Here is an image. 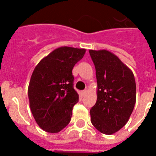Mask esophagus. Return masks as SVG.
I'll list each match as a JSON object with an SVG mask.
<instances>
[{"label":"esophagus","mask_w":156,"mask_h":156,"mask_svg":"<svg viewBox=\"0 0 156 156\" xmlns=\"http://www.w3.org/2000/svg\"><path fill=\"white\" fill-rule=\"evenodd\" d=\"M86 93H87V90H83V91H81V93H80L81 96H82V97H83V96L86 95Z\"/></svg>","instance_id":"obj_1"}]
</instances>
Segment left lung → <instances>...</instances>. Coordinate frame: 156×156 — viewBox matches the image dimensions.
I'll return each mask as SVG.
<instances>
[{"mask_svg": "<svg viewBox=\"0 0 156 156\" xmlns=\"http://www.w3.org/2000/svg\"><path fill=\"white\" fill-rule=\"evenodd\" d=\"M95 67L97 101L90 108V121L98 130L112 134L128 121L136 102L133 72L112 52L89 51Z\"/></svg>", "mask_w": 156, "mask_h": 156, "instance_id": "8db88e82", "label": "left lung"}]
</instances>
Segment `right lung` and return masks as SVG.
<instances>
[{"label": "right lung", "instance_id": "right-lung-1", "mask_svg": "<svg viewBox=\"0 0 156 156\" xmlns=\"http://www.w3.org/2000/svg\"><path fill=\"white\" fill-rule=\"evenodd\" d=\"M85 52L83 48H59L42 59L33 71L28 87L30 110L46 132L58 133L70 121L79 97L73 88L72 70Z\"/></svg>", "mask_w": 156, "mask_h": 156}]
</instances>
